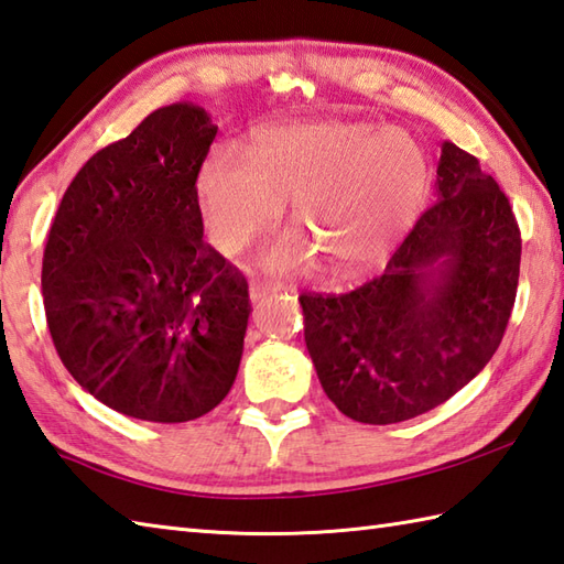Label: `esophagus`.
<instances>
[{
    "label": "esophagus",
    "instance_id": "34e87169",
    "mask_svg": "<svg viewBox=\"0 0 564 564\" xmlns=\"http://www.w3.org/2000/svg\"><path fill=\"white\" fill-rule=\"evenodd\" d=\"M282 290V286L278 284H252L250 286V299L252 302H260V299H265V296H270V294H278Z\"/></svg>",
    "mask_w": 564,
    "mask_h": 564
}]
</instances>
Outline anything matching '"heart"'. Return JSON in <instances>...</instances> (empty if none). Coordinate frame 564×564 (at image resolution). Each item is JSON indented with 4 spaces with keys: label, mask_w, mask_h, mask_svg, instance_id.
<instances>
[{
    "label": "heart",
    "mask_w": 564,
    "mask_h": 564,
    "mask_svg": "<svg viewBox=\"0 0 564 564\" xmlns=\"http://www.w3.org/2000/svg\"><path fill=\"white\" fill-rule=\"evenodd\" d=\"M431 192V158L419 138L370 121L260 131L248 155L218 148L197 177L206 236L224 256L246 250L292 199L302 228L268 252V265L306 268L321 252L343 278L382 262L416 226Z\"/></svg>",
    "instance_id": "b5f03b06"
}]
</instances>
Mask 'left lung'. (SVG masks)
I'll return each instance as SVG.
<instances>
[{
    "label": "left lung",
    "instance_id": "1",
    "mask_svg": "<svg viewBox=\"0 0 564 564\" xmlns=\"http://www.w3.org/2000/svg\"><path fill=\"white\" fill-rule=\"evenodd\" d=\"M435 192L379 278L299 296L321 387L352 421L387 426L443 404L507 330L521 270L507 194L455 143H443Z\"/></svg>",
    "mask_w": 564,
    "mask_h": 564
}]
</instances>
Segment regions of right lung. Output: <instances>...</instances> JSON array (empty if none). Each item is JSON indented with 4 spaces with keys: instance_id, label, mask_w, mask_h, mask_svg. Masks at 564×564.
I'll return each instance as SVG.
<instances>
[{
    "instance_id": "add662e5",
    "label": "right lung",
    "mask_w": 564,
    "mask_h": 564,
    "mask_svg": "<svg viewBox=\"0 0 564 564\" xmlns=\"http://www.w3.org/2000/svg\"><path fill=\"white\" fill-rule=\"evenodd\" d=\"M216 131L189 101L155 109L87 160L53 218L41 272L53 346L126 416L199 419L238 375L248 282L204 243L197 202Z\"/></svg>"
}]
</instances>
